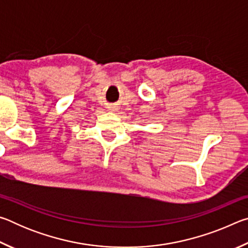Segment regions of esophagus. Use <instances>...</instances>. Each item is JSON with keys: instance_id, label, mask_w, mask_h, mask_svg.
Instances as JSON below:
<instances>
[{"instance_id": "34e87169", "label": "esophagus", "mask_w": 248, "mask_h": 248, "mask_svg": "<svg viewBox=\"0 0 248 248\" xmlns=\"http://www.w3.org/2000/svg\"><path fill=\"white\" fill-rule=\"evenodd\" d=\"M110 110H111V111H112V110H115V109H110Z\"/></svg>"}]
</instances>
